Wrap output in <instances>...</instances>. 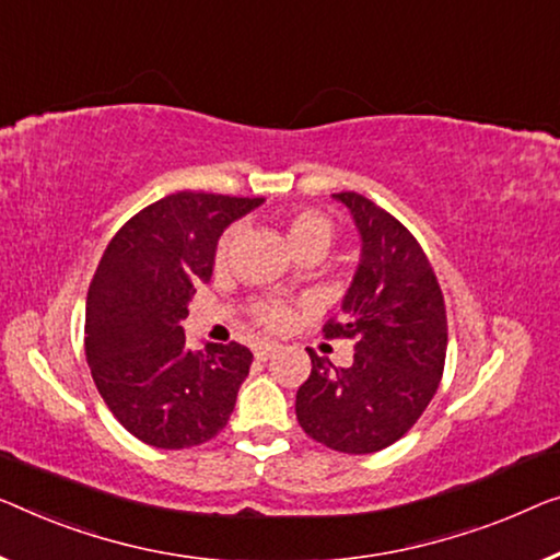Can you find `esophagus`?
<instances>
[{
  "instance_id": "34e87169",
  "label": "esophagus",
  "mask_w": 560,
  "mask_h": 560,
  "mask_svg": "<svg viewBox=\"0 0 560 560\" xmlns=\"http://www.w3.org/2000/svg\"><path fill=\"white\" fill-rule=\"evenodd\" d=\"M279 352V345H273V341H261V345H258L256 349H254V354H256V360H269L271 354H277Z\"/></svg>"
}]
</instances>
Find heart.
<instances>
[{
	"mask_svg": "<svg viewBox=\"0 0 560 560\" xmlns=\"http://www.w3.org/2000/svg\"><path fill=\"white\" fill-rule=\"evenodd\" d=\"M287 236L289 244L296 254H327L334 238V223L329 215H324L316 208H296L287 215ZM241 238V226H231L221 233L219 244H215V266H226L233 256ZM254 316L258 324L269 329H283L291 319V308L279 302H261L254 306Z\"/></svg>",
	"mask_w": 560,
	"mask_h": 560,
	"instance_id": "obj_1",
	"label": "heart"
}]
</instances>
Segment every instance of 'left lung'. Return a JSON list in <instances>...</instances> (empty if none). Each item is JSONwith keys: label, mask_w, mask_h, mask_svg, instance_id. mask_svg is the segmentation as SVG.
Here are the masks:
<instances>
[{"label": "left lung", "mask_w": 560, "mask_h": 560, "mask_svg": "<svg viewBox=\"0 0 560 560\" xmlns=\"http://www.w3.org/2000/svg\"><path fill=\"white\" fill-rule=\"evenodd\" d=\"M352 213L362 256L324 337L354 339L352 366L314 354L296 392V420L312 440L349 455L389 447L435 397L447 352V316L435 271L417 238L354 190L334 194Z\"/></svg>", "instance_id": "1"}]
</instances>
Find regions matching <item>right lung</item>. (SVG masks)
I'll return each instance as SVG.
<instances>
[{
	"instance_id": "right-lung-1",
	"label": "right lung",
	"mask_w": 560,
	"mask_h": 560,
	"mask_svg": "<svg viewBox=\"0 0 560 560\" xmlns=\"http://www.w3.org/2000/svg\"><path fill=\"white\" fill-rule=\"evenodd\" d=\"M264 198L165 196L107 244L88 291L85 354L100 397L125 430L163 450L226 428L254 354L244 345L190 349L180 322L211 281L223 229Z\"/></svg>"
}]
</instances>
